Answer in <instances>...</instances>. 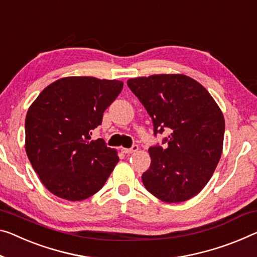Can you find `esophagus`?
Segmentation results:
<instances>
[{
  "label": "esophagus",
  "instance_id": "1",
  "mask_svg": "<svg viewBox=\"0 0 257 257\" xmlns=\"http://www.w3.org/2000/svg\"><path fill=\"white\" fill-rule=\"evenodd\" d=\"M138 149H139V147L137 145H133L131 148H121V152L124 154H132L134 152H138Z\"/></svg>",
  "mask_w": 257,
  "mask_h": 257
}]
</instances>
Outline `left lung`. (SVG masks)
Segmentation results:
<instances>
[{
  "label": "left lung",
  "mask_w": 257,
  "mask_h": 257,
  "mask_svg": "<svg viewBox=\"0 0 257 257\" xmlns=\"http://www.w3.org/2000/svg\"><path fill=\"white\" fill-rule=\"evenodd\" d=\"M127 86L152 117L154 134H169L165 147L149 148L145 187L168 203L199 194L222 155L225 120L219 106L202 85L184 74L133 78Z\"/></svg>",
  "instance_id": "8db88e82"
}]
</instances>
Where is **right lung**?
I'll return each mask as SVG.
<instances>
[{
	"instance_id": "1",
	"label": "right lung",
	"mask_w": 257,
	"mask_h": 257,
	"mask_svg": "<svg viewBox=\"0 0 257 257\" xmlns=\"http://www.w3.org/2000/svg\"><path fill=\"white\" fill-rule=\"evenodd\" d=\"M121 89L118 80L66 77L47 86L29 108L27 157L54 195L81 201L103 187L119 157L90 136Z\"/></svg>"
}]
</instances>
